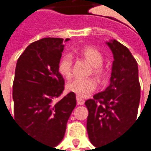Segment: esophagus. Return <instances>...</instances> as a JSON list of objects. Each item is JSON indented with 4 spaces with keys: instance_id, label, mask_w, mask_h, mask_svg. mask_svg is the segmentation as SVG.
<instances>
[{
    "instance_id": "1",
    "label": "esophagus",
    "mask_w": 151,
    "mask_h": 151,
    "mask_svg": "<svg viewBox=\"0 0 151 151\" xmlns=\"http://www.w3.org/2000/svg\"><path fill=\"white\" fill-rule=\"evenodd\" d=\"M77 103L78 105H83V104H84V100L83 99H81L80 97L77 96Z\"/></svg>"
}]
</instances>
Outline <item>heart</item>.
<instances>
[{"instance_id": "obj_1", "label": "heart", "mask_w": 151, "mask_h": 151, "mask_svg": "<svg viewBox=\"0 0 151 151\" xmlns=\"http://www.w3.org/2000/svg\"><path fill=\"white\" fill-rule=\"evenodd\" d=\"M79 54L93 66L92 72L98 78H102L105 75V69L103 67L104 58L102 53L90 46H86L79 51ZM58 70L61 75L67 79L72 77L73 73V58L70 55L66 54L61 58L58 62ZM97 83L93 78L74 79L67 84V89L71 93H75L78 97L86 98L89 96L96 89Z\"/></svg>"}]
</instances>
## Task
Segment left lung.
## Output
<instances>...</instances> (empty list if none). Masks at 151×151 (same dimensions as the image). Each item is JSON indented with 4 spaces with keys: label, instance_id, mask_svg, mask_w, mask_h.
I'll return each mask as SVG.
<instances>
[{
    "label": "left lung",
    "instance_id": "1",
    "mask_svg": "<svg viewBox=\"0 0 151 151\" xmlns=\"http://www.w3.org/2000/svg\"><path fill=\"white\" fill-rule=\"evenodd\" d=\"M114 54L110 84L85 102L87 131L95 147L113 142L136 120L140 99L138 64L129 50L116 40L106 42Z\"/></svg>",
    "mask_w": 151,
    "mask_h": 151
}]
</instances>
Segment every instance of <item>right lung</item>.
<instances>
[{"label":"right lung","mask_w":151,"mask_h":151,"mask_svg":"<svg viewBox=\"0 0 151 151\" xmlns=\"http://www.w3.org/2000/svg\"><path fill=\"white\" fill-rule=\"evenodd\" d=\"M68 40L46 37L31 43L19 57L15 71L14 119L31 137L52 147L64 137L76 106L75 93L71 92L54 102L64 89L58 65Z\"/></svg>","instance_id":"right-lung-1"}]
</instances>
